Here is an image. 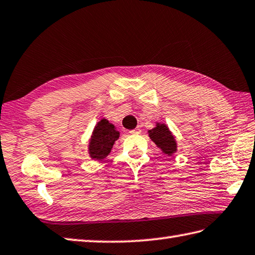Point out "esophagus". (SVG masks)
I'll list each match as a JSON object with an SVG mask.
<instances>
[{
	"label": "esophagus",
	"mask_w": 255,
	"mask_h": 255,
	"mask_svg": "<svg viewBox=\"0 0 255 255\" xmlns=\"http://www.w3.org/2000/svg\"><path fill=\"white\" fill-rule=\"evenodd\" d=\"M129 132H130L131 135H138V133L141 132V129L139 127H136L135 129H132V130H130Z\"/></svg>",
	"instance_id": "esophagus-1"
}]
</instances>
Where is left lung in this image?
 Segmentation results:
<instances>
[{"instance_id":"obj_1","label":"left lung","mask_w":255,"mask_h":255,"mask_svg":"<svg viewBox=\"0 0 255 255\" xmlns=\"http://www.w3.org/2000/svg\"><path fill=\"white\" fill-rule=\"evenodd\" d=\"M148 136L165 155L172 156L177 151V142L168 126L164 123H156L155 127L148 130Z\"/></svg>"}]
</instances>
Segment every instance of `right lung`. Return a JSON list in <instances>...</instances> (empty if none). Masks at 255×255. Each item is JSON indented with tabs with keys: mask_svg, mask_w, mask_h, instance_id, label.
<instances>
[{
	"mask_svg": "<svg viewBox=\"0 0 255 255\" xmlns=\"http://www.w3.org/2000/svg\"><path fill=\"white\" fill-rule=\"evenodd\" d=\"M119 131L108 119L103 118L96 124L88 143V154L94 160H103L107 157L116 140L119 138Z\"/></svg>",
	"mask_w": 255,
	"mask_h": 255,
	"instance_id": "add662e5",
	"label": "right lung"
}]
</instances>
